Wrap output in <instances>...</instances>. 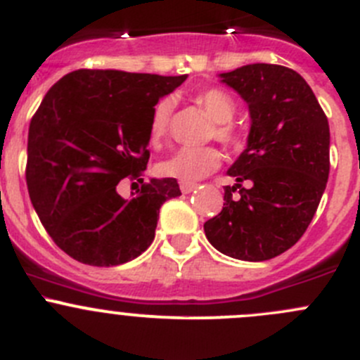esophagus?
<instances>
[{
	"instance_id": "esophagus-1",
	"label": "esophagus",
	"mask_w": 360,
	"mask_h": 360,
	"mask_svg": "<svg viewBox=\"0 0 360 360\" xmlns=\"http://www.w3.org/2000/svg\"><path fill=\"white\" fill-rule=\"evenodd\" d=\"M179 188H181V191H183V193H191V191L197 188V184H195V183H181Z\"/></svg>"
}]
</instances>
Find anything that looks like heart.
<instances>
[{"label":"heart","instance_id":"obj_1","mask_svg":"<svg viewBox=\"0 0 360 360\" xmlns=\"http://www.w3.org/2000/svg\"><path fill=\"white\" fill-rule=\"evenodd\" d=\"M193 99L214 122V139L228 148H237L240 144L242 136L237 127L231 123L235 112H237V103L233 97L226 90L205 89L200 90ZM172 110L174 101L170 97L160 99L151 110L150 139L153 144L162 143L169 134ZM219 165L221 155L214 148H183L170 158H167L165 162L160 163V172L167 177L183 181V183H197L209 176L210 172H214Z\"/></svg>","mask_w":360,"mask_h":360}]
</instances>
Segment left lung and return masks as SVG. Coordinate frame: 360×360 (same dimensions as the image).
Here are the masks:
<instances>
[{
	"instance_id": "left-lung-1",
	"label": "left lung",
	"mask_w": 360,
	"mask_h": 360,
	"mask_svg": "<svg viewBox=\"0 0 360 360\" xmlns=\"http://www.w3.org/2000/svg\"><path fill=\"white\" fill-rule=\"evenodd\" d=\"M248 103V146L228 169L223 210L203 224L219 252L266 261L292 248L314 219L329 177V123L292 69L248 64L221 72Z\"/></svg>"
}]
</instances>
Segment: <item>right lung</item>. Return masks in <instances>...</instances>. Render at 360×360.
<instances>
[{
	"mask_svg": "<svg viewBox=\"0 0 360 360\" xmlns=\"http://www.w3.org/2000/svg\"><path fill=\"white\" fill-rule=\"evenodd\" d=\"M183 76L78 69L46 92L29 125V198L52 240L92 266H116L151 245L163 202L181 195L174 177L150 179V118ZM141 188L130 199L117 183Z\"/></svg>",
	"mask_w": 360,
	"mask_h": 360,
	"instance_id": "1",
	"label": "right lung"
}]
</instances>
